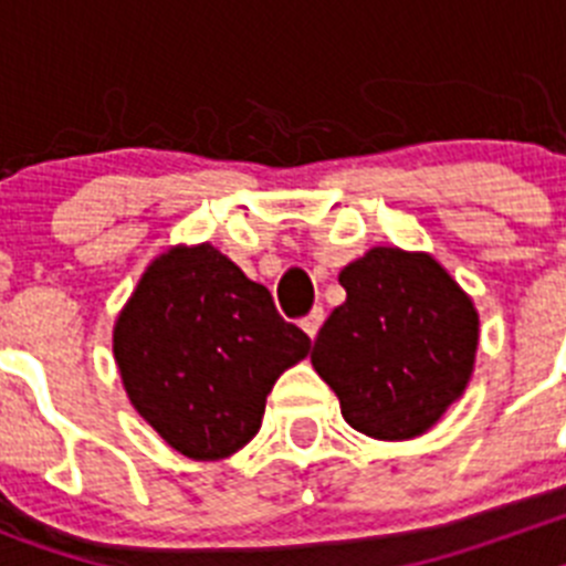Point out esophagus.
<instances>
[{
    "instance_id": "obj_1",
    "label": "esophagus",
    "mask_w": 566,
    "mask_h": 566,
    "mask_svg": "<svg viewBox=\"0 0 566 566\" xmlns=\"http://www.w3.org/2000/svg\"><path fill=\"white\" fill-rule=\"evenodd\" d=\"M323 319H326V308L323 306H317V308H312V312L306 314V317L300 319V326H303V332L308 334V337H317V332H319V326H323Z\"/></svg>"
}]
</instances>
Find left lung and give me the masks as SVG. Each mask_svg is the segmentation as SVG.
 <instances>
[{
    "label": "left lung",
    "instance_id": "8db88e82",
    "mask_svg": "<svg viewBox=\"0 0 566 566\" xmlns=\"http://www.w3.org/2000/svg\"><path fill=\"white\" fill-rule=\"evenodd\" d=\"M345 303L323 323L312 365L345 422L374 439H413L462 397L479 314L431 254L377 247L339 272Z\"/></svg>",
    "mask_w": 566,
    "mask_h": 566
}]
</instances>
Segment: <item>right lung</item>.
<instances>
[{"label":"right lung","mask_w":566,"mask_h":566,"mask_svg":"<svg viewBox=\"0 0 566 566\" xmlns=\"http://www.w3.org/2000/svg\"><path fill=\"white\" fill-rule=\"evenodd\" d=\"M312 348L266 286L209 243L155 260L115 323L129 402L189 459H223L260 431L274 379Z\"/></svg>","instance_id":"add662e5"}]
</instances>
